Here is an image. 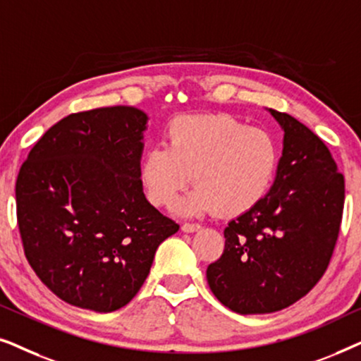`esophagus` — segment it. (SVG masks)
I'll list each match as a JSON object with an SVG mask.
<instances>
[{
	"label": "esophagus",
	"mask_w": 361,
	"mask_h": 361,
	"mask_svg": "<svg viewBox=\"0 0 361 361\" xmlns=\"http://www.w3.org/2000/svg\"><path fill=\"white\" fill-rule=\"evenodd\" d=\"M182 231H185V233H192V231H197L200 228V225L197 224H182Z\"/></svg>",
	"instance_id": "obj_1"
}]
</instances>
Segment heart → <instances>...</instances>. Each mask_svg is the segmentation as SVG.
<instances>
[{"label": "heart", "mask_w": 361, "mask_h": 361, "mask_svg": "<svg viewBox=\"0 0 361 361\" xmlns=\"http://www.w3.org/2000/svg\"><path fill=\"white\" fill-rule=\"evenodd\" d=\"M278 145L268 131L248 128L228 115L180 116L167 142L142 157L141 180L151 204L171 207L187 185L184 214L241 215L259 204L273 185Z\"/></svg>", "instance_id": "1"}]
</instances>
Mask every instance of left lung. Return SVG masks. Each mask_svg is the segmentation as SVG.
<instances>
[{
    "instance_id": "left-lung-1",
    "label": "left lung",
    "mask_w": 361,
    "mask_h": 361,
    "mask_svg": "<svg viewBox=\"0 0 361 361\" xmlns=\"http://www.w3.org/2000/svg\"><path fill=\"white\" fill-rule=\"evenodd\" d=\"M284 131L274 184L226 226L225 250L207 268L212 293L238 314H269L304 298L332 258L345 180L329 147L288 113L269 110Z\"/></svg>"
}]
</instances>
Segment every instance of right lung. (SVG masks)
Returning <instances> with one entry per match:
<instances>
[{
    "label": "right lung",
    "mask_w": 361,
    "mask_h": 361,
    "mask_svg": "<svg viewBox=\"0 0 361 361\" xmlns=\"http://www.w3.org/2000/svg\"><path fill=\"white\" fill-rule=\"evenodd\" d=\"M147 115L133 106L72 113L44 133L16 180L24 255L57 298L95 312L121 309L179 230L146 200Z\"/></svg>",
    "instance_id": "right-lung-1"
}]
</instances>
